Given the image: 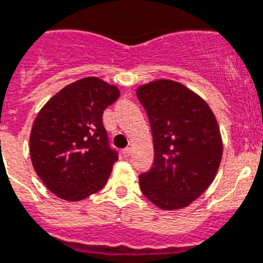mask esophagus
Here are the masks:
<instances>
[{
  "label": "esophagus",
  "mask_w": 263,
  "mask_h": 263,
  "mask_svg": "<svg viewBox=\"0 0 263 263\" xmlns=\"http://www.w3.org/2000/svg\"><path fill=\"white\" fill-rule=\"evenodd\" d=\"M121 154H123V156H124V158H128V156L132 154V149L129 148V147H127V148L121 149Z\"/></svg>",
  "instance_id": "34e87169"
}]
</instances>
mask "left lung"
I'll return each instance as SVG.
<instances>
[{
	"label": "left lung",
	"mask_w": 263,
	"mask_h": 263,
	"mask_svg": "<svg viewBox=\"0 0 263 263\" xmlns=\"http://www.w3.org/2000/svg\"><path fill=\"white\" fill-rule=\"evenodd\" d=\"M155 158L139 176L140 190L155 206L178 210L202 195L213 183L222 159V138L207 103L183 84L156 80L139 87Z\"/></svg>",
	"instance_id": "obj_1"
}]
</instances>
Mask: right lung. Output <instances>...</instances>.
Instances as JSON below:
<instances>
[{
	"instance_id": "right-lung-1",
	"label": "right lung",
	"mask_w": 263,
	"mask_h": 263,
	"mask_svg": "<svg viewBox=\"0 0 263 263\" xmlns=\"http://www.w3.org/2000/svg\"><path fill=\"white\" fill-rule=\"evenodd\" d=\"M119 95L115 85L84 77L63 88L37 115L30 159L40 179L61 199H85L105 186L118 152L109 145L103 114Z\"/></svg>"
}]
</instances>
